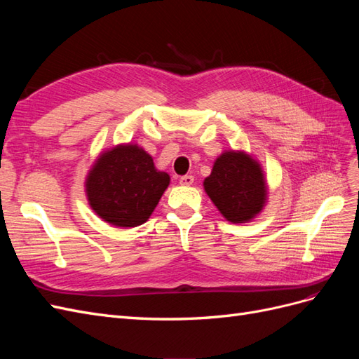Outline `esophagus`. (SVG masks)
<instances>
[{
  "mask_svg": "<svg viewBox=\"0 0 359 359\" xmlns=\"http://www.w3.org/2000/svg\"><path fill=\"white\" fill-rule=\"evenodd\" d=\"M194 181V178L191 175H184L180 178V184H182V186H191Z\"/></svg>",
  "mask_w": 359,
  "mask_h": 359,
  "instance_id": "34e87169",
  "label": "esophagus"
}]
</instances>
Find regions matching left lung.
Listing matches in <instances>:
<instances>
[{"mask_svg": "<svg viewBox=\"0 0 359 359\" xmlns=\"http://www.w3.org/2000/svg\"><path fill=\"white\" fill-rule=\"evenodd\" d=\"M205 193L231 223H248L268 202V184L259 160L243 149H226L215 158Z\"/></svg>", "mask_w": 359, "mask_h": 359, "instance_id": "8db88e82", "label": "left lung"}]
</instances>
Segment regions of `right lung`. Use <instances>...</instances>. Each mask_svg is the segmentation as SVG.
Here are the masks:
<instances>
[{
  "instance_id": "1",
  "label": "right lung",
  "mask_w": 359,
  "mask_h": 359,
  "mask_svg": "<svg viewBox=\"0 0 359 359\" xmlns=\"http://www.w3.org/2000/svg\"><path fill=\"white\" fill-rule=\"evenodd\" d=\"M169 173L156 169L137 144L106 148L86 173L85 194L91 210L116 227L144 224L169 187Z\"/></svg>"
}]
</instances>
